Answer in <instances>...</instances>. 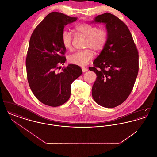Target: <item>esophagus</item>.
Returning a JSON list of instances; mask_svg holds the SVG:
<instances>
[{"mask_svg":"<svg viewBox=\"0 0 157 157\" xmlns=\"http://www.w3.org/2000/svg\"><path fill=\"white\" fill-rule=\"evenodd\" d=\"M88 68H86V67H82V71L83 72H86V71H88Z\"/></svg>","mask_w":157,"mask_h":157,"instance_id":"34e87169","label":"esophagus"}]
</instances>
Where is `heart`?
<instances>
[{"mask_svg":"<svg viewBox=\"0 0 157 157\" xmlns=\"http://www.w3.org/2000/svg\"><path fill=\"white\" fill-rule=\"evenodd\" d=\"M75 30L79 33L86 37L85 47L87 48L83 51H78L70 55L68 60L70 63L78 66H86L94 58V53L102 51L108 42V32L105 28H98L95 25L88 23H82L75 26ZM73 36L67 30L62 31L61 34L62 43L67 49L72 48Z\"/></svg>","mask_w":157,"mask_h":157,"instance_id":"1","label":"heart"}]
</instances>
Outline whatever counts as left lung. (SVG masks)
<instances>
[{
    "mask_svg": "<svg viewBox=\"0 0 157 157\" xmlns=\"http://www.w3.org/2000/svg\"><path fill=\"white\" fill-rule=\"evenodd\" d=\"M94 22L106 24L108 39L94 61V67H90L97 76L92 95L98 104L115 108L132 90L139 70L138 51L128 26L118 17L105 13Z\"/></svg>",
    "mask_w": 157,
    "mask_h": 157,
    "instance_id": "obj_1",
    "label": "left lung"
}]
</instances>
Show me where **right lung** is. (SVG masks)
<instances>
[{
	"label": "right lung",
	"mask_w": 157,
	"mask_h": 157,
	"mask_svg": "<svg viewBox=\"0 0 157 157\" xmlns=\"http://www.w3.org/2000/svg\"><path fill=\"white\" fill-rule=\"evenodd\" d=\"M76 19L53 12L31 35L26 59L27 78L33 94L44 104L56 107L65 104L71 96L72 83L82 74L81 68L72 64L57 72L66 60L62 32Z\"/></svg>",
	"instance_id": "add662e5"
}]
</instances>
